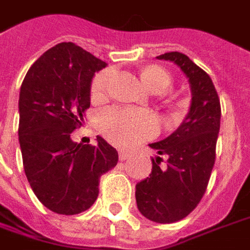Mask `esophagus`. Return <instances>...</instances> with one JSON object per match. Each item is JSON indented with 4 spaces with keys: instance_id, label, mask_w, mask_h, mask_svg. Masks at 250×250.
Wrapping results in <instances>:
<instances>
[{
    "instance_id": "esophagus-1",
    "label": "esophagus",
    "mask_w": 250,
    "mask_h": 250,
    "mask_svg": "<svg viewBox=\"0 0 250 250\" xmlns=\"http://www.w3.org/2000/svg\"><path fill=\"white\" fill-rule=\"evenodd\" d=\"M130 158V153L128 152H125V151H120L119 152V160H127V159Z\"/></svg>"
}]
</instances>
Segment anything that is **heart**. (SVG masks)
I'll return each instance as SVG.
<instances>
[{"label":"heart","instance_id":"heart-1","mask_svg":"<svg viewBox=\"0 0 250 250\" xmlns=\"http://www.w3.org/2000/svg\"><path fill=\"white\" fill-rule=\"evenodd\" d=\"M111 71L103 70L95 74L91 81V95L101 98L106 91ZM146 86L153 92L164 91L171 84V75L159 66L147 67L142 73ZM99 128L116 146L128 147L151 138L156 132V122L152 115L134 108L110 107L101 111L98 116Z\"/></svg>","mask_w":250,"mask_h":250}]
</instances>
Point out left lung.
I'll list each match as a JSON object with an SVG mask.
<instances>
[{"mask_svg":"<svg viewBox=\"0 0 250 250\" xmlns=\"http://www.w3.org/2000/svg\"><path fill=\"white\" fill-rule=\"evenodd\" d=\"M156 58L172 61L186 74L191 84V108L173 134L149 144L160 156L152 159V172L136 184L135 196L144 217L171 224L191 213L207 191L216 159L221 106L209 75L186 54L171 51Z\"/></svg>","mask_w":250,"mask_h":250,"instance_id":"1","label":"left lung"}]
</instances>
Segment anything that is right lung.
Masks as SVG:
<instances>
[{
    "instance_id": "add662e5",
    "label": "right lung",
    "mask_w": 250,
    "mask_h": 250,
    "mask_svg": "<svg viewBox=\"0 0 250 250\" xmlns=\"http://www.w3.org/2000/svg\"><path fill=\"white\" fill-rule=\"evenodd\" d=\"M103 62L73 42H62L29 68L20 92L23 169L38 200L58 214L88 209L99 193L101 176L118 163V152L98 136L97 146L75 143L90 107V86Z\"/></svg>"
}]
</instances>
